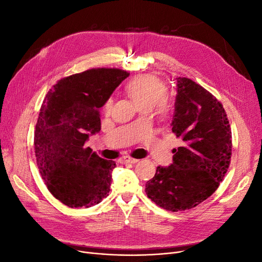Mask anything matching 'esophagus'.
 <instances>
[{"label":"esophagus","mask_w":262,"mask_h":262,"mask_svg":"<svg viewBox=\"0 0 262 262\" xmlns=\"http://www.w3.org/2000/svg\"><path fill=\"white\" fill-rule=\"evenodd\" d=\"M137 162H138V159L133 158L130 156H125L124 158H122V163H124V164H127V163L135 164V163H137Z\"/></svg>","instance_id":"obj_1"}]
</instances>
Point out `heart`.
I'll return each instance as SVG.
<instances>
[{"label": "heart", "mask_w": 262, "mask_h": 262, "mask_svg": "<svg viewBox=\"0 0 262 262\" xmlns=\"http://www.w3.org/2000/svg\"><path fill=\"white\" fill-rule=\"evenodd\" d=\"M126 92L141 110H150L154 107L156 115L167 119L173 110L172 100L165 95L167 92L166 83L157 76L143 74L134 77L126 84ZM113 105V99L109 97L103 106V111L109 113Z\"/></svg>", "instance_id": "1"}]
</instances>
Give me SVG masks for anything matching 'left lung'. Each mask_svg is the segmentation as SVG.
<instances>
[{
  "label": "left lung",
  "mask_w": 262,
  "mask_h": 262,
  "mask_svg": "<svg viewBox=\"0 0 262 262\" xmlns=\"http://www.w3.org/2000/svg\"><path fill=\"white\" fill-rule=\"evenodd\" d=\"M172 133L182 141L173 163L158 166L145 192L161 208L197 207L217 189L230 165L231 128L221 101L189 78L179 77Z\"/></svg>",
  "instance_id": "obj_1"
}]
</instances>
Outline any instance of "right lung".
I'll return each mask as SVG.
<instances>
[{
  "label": "right lung",
  "instance_id": "right-lung-1",
  "mask_svg": "<svg viewBox=\"0 0 262 262\" xmlns=\"http://www.w3.org/2000/svg\"><path fill=\"white\" fill-rule=\"evenodd\" d=\"M128 75L91 68L62 78L43 99L34 134L36 163L48 190L67 207L90 208L109 195L116 163L84 143L100 130L98 108Z\"/></svg>",
  "mask_w": 262,
  "mask_h": 262
}]
</instances>
